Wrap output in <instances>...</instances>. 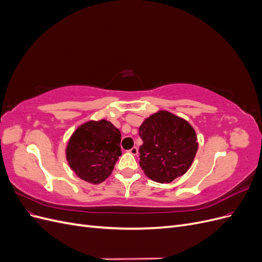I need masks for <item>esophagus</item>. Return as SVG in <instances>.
<instances>
[{
    "instance_id": "1",
    "label": "esophagus",
    "mask_w": 262,
    "mask_h": 262,
    "mask_svg": "<svg viewBox=\"0 0 262 262\" xmlns=\"http://www.w3.org/2000/svg\"><path fill=\"white\" fill-rule=\"evenodd\" d=\"M129 153H130V154H132V155H134V156H136V155H138V154H139V149H138V147L134 146V147H132V148L129 150Z\"/></svg>"
}]
</instances>
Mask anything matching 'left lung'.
<instances>
[{
	"instance_id": "left-lung-1",
	"label": "left lung",
	"mask_w": 262,
	"mask_h": 262,
	"mask_svg": "<svg viewBox=\"0 0 262 262\" xmlns=\"http://www.w3.org/2000/svg\"><path fill=\"white\" fill-rule=\"evenodd\" d=\"M140 166L153 181L167 184L191 167L199 143L193 126L167 110H158L141 124Z\"/></svg>"
}]
</instances>
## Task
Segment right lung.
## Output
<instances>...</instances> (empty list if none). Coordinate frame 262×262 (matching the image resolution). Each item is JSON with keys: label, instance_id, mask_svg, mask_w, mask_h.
I'll return each instance as SVG.
<instances>
[{"label": "right lung", "instance_id": "1", "mask_svg": "<svg viewBox=\"0 0 262 262\" xmlns=\"http://www.w3.org/2000/svg\"><path fill=\"white\" fill-rule=\"evenodd\" d=\"M121 133L106 119L89 120L71 134L66 158L75 175L93 185L101 184L121 156Z\"/></svg>", "mask_w": 262, "mask_h": 262}]
</instances>
